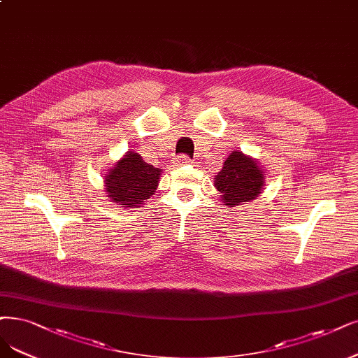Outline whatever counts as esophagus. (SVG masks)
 <instances>
[{
	"mask_svg": "<svg viewBox=\"0 0 358 358\" xmlns=\"http://www.w3.org/2000/svg\"><path fill=\"white\" fill-rule=\"evenodd\" d=\"M177 162H178V165H187V164H190L192 161H190V157H189V156H184V155H181V156H178V157H177Z\"/></svg>",
	"mask_w": 358,
	"mask_h": 358,
	"instance_id": "obj_1",
	"label": "esophagus"
}]
</instances>
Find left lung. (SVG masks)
<instances>
[{"instance_id": "1", "label": "left lung", "mask_w": 358, "mask_h": 358, "mask_svg": "<svg viewBox=\"0 0 358 358\" xmlns=\"http://www.w3.org/2000/svg\"><path fill=\"white\" fill-rule=\"evenodd\" d=\"M264 182L266 172L259 162L239 150H233L229 155L214 178L221 202L230 208L257 199L266 186Z\"/></svg>"}]
</instances>
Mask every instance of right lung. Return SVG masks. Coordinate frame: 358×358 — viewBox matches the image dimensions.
<instances>
[{
  "mask_svg": "<svg viewBox=\"0 0 358 358\" xmlns=\"http://www.w3.org/2000/svg\"><path fill=\"white\" fill-rule=\"evenodd\" d=\"M162 169L145 164L134 150L127 152L104 174V192L110 202L122 208H140L155 194Z\"/></svg>",
  "mask_w": 358,
  "mask_h": 358,
  "instance_id": "add662e5",
  "label": "right lung"
}]
</instances>
